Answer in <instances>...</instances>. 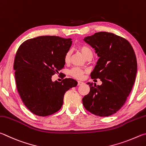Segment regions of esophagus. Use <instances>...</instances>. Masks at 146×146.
Masks as SVG:
<instances>
[{"label":"esophagus","mask_w":146,"mask_h":146,"mask_svg":"<svg viewBox=\"0 0 146 146\" xmlns=\"http://www.w3.org/2000/svg\"><path fill=\"white\" fill-rule=\"evenodd\" d=\"M83 83H84L82 82V81H79L78 83V85H82V84H83Z\"/></svg>","instance_id":"1"}]
</instances>
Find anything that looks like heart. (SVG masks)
<instances>
[{
    "mask_svg": "<svg viewBox=\"0 0 146 146\" xmlns=\"http://www.w3.org/2000/svg\"><path fill=\"white\" fill-rule=\"evenodd\" d=\"M78 49L80 50V52L82 53V54L85 56L86 58L89 56H92V51L91 48L88 47L87 45H81L78 47ZM70 58V51H68L65 54V56H64V61L66 63L69 62ZM86 70H84L81 68L78 67H75L73 68L72 70L70 71V75L72 76L73 78L78 79V80H80V79H82L83 77V75L85 72H86Z\"/></svg>",
    "mask_w": 146,
    "mask_h": 146,
    "instance_id": "b5f03b06",
    "label": "heart"
}]
</instances>
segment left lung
<instances>
[{
  "mask_svg": "<svg viewBox=\"0 0 146 146\" xmlns=\"http://www.w3.org/2000/svg\"><path fill=\"white\" fill-rule=\"evenodd\" d=\"M83 40L99 58L91 78L102 81L98 86L86 83L90 92L82 99L83 106L96 115H111L124 105L134 85L137 72L134 50L127 40L111 33H96Z\"/></svg>",
  "mask_w": 146,
  "mask_h": 146,
  "instance_id": "1",
  "label": "left lung"
}]
</instances>
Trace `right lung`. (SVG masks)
Wrapping results in <instances>:
<instances>
[{
    "label": "right lung",
    "instance_id": "obj_1",
    "mask_svg": "<svg viewBox=\"0 0 146 146\" xmlns=\"http://www.w3.org/2000/svg\"><path fill=\"white\" fill-rule=\"evenodd\" d=\"M72 42L71 38L42 36L25 41L18 48L13 66L17 90L25 106L36 115L60 110L66 92L78 85L72 78L52 81L64 67Z\"/></svg>",
    "mask_w": 146,
    "mask_h": 146
}]
</instances>
